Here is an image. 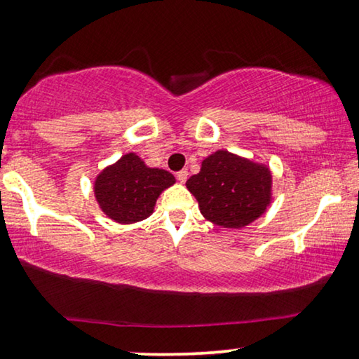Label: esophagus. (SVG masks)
Returning <instances> with one entry per match:
<instances>
[{"mask_svg": "<svg viewBox=\"0 0 359 359\" xmlns=\"http://www.w3.org/2000/svg\"><path fill=\"white\" fill-rule=\"evenodd\" d=\"M176 178H178L180 183H186V180H187V170H181V172L176 173Z\"/></svg>", "mask_w": 359, "mask_h": 359, "instance_id": "esophagus-1", "label": "esophagus"}]
</instances>
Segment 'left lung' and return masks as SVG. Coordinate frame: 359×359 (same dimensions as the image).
Masks as SVG:
<instances>
[{
	"label": "left lung",
	"instance_id": "8db88e82",
	"mask_svg": "<svg viewBox=\"0 0 359 359\" xmlns=\"http://www.w3.org/2000/svg\"><path fill=\"white\" fill-rule=\"evenodd\" d=\"M271 172L228 151H217L202 162L186 187L197 198L201 213L222 228L239 229L255 222L271 203Z\"/></svg>",
	"mask_w": 359,
	"mask_h": 359
}]
</instances>
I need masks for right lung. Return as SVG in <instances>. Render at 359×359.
Masks as SVG:
<instances>
[{
    "label": "right lung",
    "instance_id": "right-lung-1",
    "mask_svg": "<svg viewBox=\"0 0 359 359\" xmlns=\"http://www.w3.org/2000/svg\"><path fill=\"white\" fill-rule=\"evenodd\" d=\"M175 184V176L151 168L130 152L97 175L95 196L101 210L114 222L131 224L154 212L161 192Z\"/></svg>",
    "mask_w": 359,
    "mask_h": 359
}]
</instances>
